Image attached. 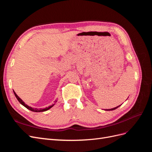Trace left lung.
<instances>
[{
  "mask_svg": "<svg viewBox=\"0 0 152 152\" xmlns=\"http://www.w3.org/2000/svg\"><path fill=\"white\" fill-rule=\"evenodd\" d=\"M121 105H119V106H118V107H115V108H112V109H108V110H115L116 108H117L118 107H120Z\"/></svg>",
  "mask_w": 152,
  "mask_h": 152,
  "instance_id": "8db88e82",
  "label": "left lung"
}]
</instances>
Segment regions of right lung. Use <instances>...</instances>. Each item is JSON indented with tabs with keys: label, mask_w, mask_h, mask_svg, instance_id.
Returning a JSON list of instances; mask_svg holds the SVG:
<instances>
[{
	"label": "right lung",
	"mask_w": 152,
	"mask_h": 152,
	"mask_svg": "<svg viewBox=\"0 0 152 152\" xmlns=\"http://www.w3.org/2000/svg\"><path fill=\"white\" fill-rule=\"evenodd\" d=\"M14 94H15V96H16V98H17V99L18 100V102H19L22 105H23L25 107H26L27 109H28V110H31V111H33V112H44V111H46V110H48L49 109H50V108H51L52 107H53V105H52V106H50V107H49L48 108H44V109H37V108H31V107H29V106H28L27 104H26L23 102L22 101V99L19 97V96H18L16 94V93L15 91H14Z\"/></svg>",
	"instance_id": "1"
}]
</instances>
